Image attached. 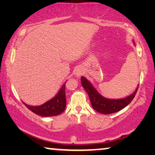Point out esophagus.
Listing matches in <instances>:
<instances>
[{
  "instance_id": "esophagus-1",
  "label": "esophagus",
  "mask_w": 155,
  "mask_h": 155,
  "mask_svg": "<svg viewBox=\"0 0 155 155\" xmlns=\"http://www.w3.org/2000/svg\"><path fill=\"white\" fill-rule=\"evenodd\" d=\"M82 75V71L80 69V68H78V69L76 71V72H75V77L78 78H80V76Z\"/></svg>"
}]
</instances>
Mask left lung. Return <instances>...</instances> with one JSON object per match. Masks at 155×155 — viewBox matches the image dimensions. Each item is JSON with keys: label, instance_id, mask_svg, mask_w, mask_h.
Here are the masks:
<instances>
[{"label": "left lung", "instance_id": "8db88e82", "mask_svg": "<svg viewBox=\"0 0 155 155\" xmlns=\"http://www.w3.org/2000/svg\"><path fill=\"white\" fill-rule=\"evenodd\" d=\"M81 84L89 95L93 108L97 112L102 114H113L125 108L134 99L139 87L138 85L135 91L125 98L111 99L102 96L94 87L91 82L85 77L81 78Z\"/></svg>", "mask_w": 155, "mask_h": 155}]
</instances>
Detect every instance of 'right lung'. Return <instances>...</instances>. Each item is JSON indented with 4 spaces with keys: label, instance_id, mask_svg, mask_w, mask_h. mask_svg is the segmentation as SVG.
<instances>
[{
    "label": "right lung",
    "instance_id": "1",
    "mask_svg": "<svg viewBox=\"0 0 155 155\" xmlns=\"http://www.w3.org/2000/svg\"><path fill=\"white\" fill-rule=\"evenodd\" d=\"M66 81L61 86L58 94L53 98L49 100L48 101L46 102L45 103L41 104V105L31 106L25 103L24 102H23L30 111L36 114L37 115L46 116V117L59 115V114L63 112L66 108V101L65 85Z\"/></svg>",
    "mask_w": 155,
    "mask_h": 155
}]
</instances>
